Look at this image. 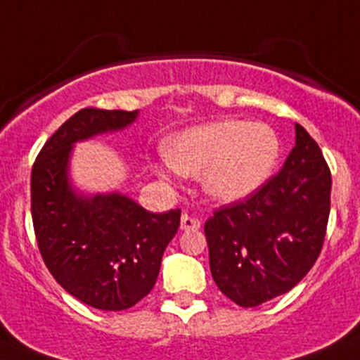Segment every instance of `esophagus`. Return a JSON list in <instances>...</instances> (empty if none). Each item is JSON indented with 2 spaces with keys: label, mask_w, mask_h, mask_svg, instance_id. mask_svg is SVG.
Segmentation results:
<instances>
[{
  "label": "esophagus",
  "mask_w": 360,
  "mask_h": 360,
  "mask_svg": "<svg viewBox=\"0 0 360 360\" xmlns=\"http://www.w3.org/2000/svg\"><path fill=\"white\" fill-rule=\"evenodd\" d=\"M200 229V221L197 218H191V216L183 214L181 216V230L188 232V230H198Z\"/></svg>",
  "instance_id": "34e87169"
}]
</instances>
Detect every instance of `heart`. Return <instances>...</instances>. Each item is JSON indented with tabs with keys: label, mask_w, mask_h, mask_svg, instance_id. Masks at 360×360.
<instances>
[{
	"label": "heart",
	"mask_w": 360,
	"mask_h": 360,
	"mask_svg": "<svg viewBox=\"0 0 360 360\" xmlns=\"http://www.w3.org/2000/svg\"><path fill=\"white\" fill-rule=\"evenodd\" d=\"M280 153V139L269 124L233 120L190 128L165 148L172 169L204 176L207 193L223 202L260 190L276 170Z\"/></svg>",
	"instance_id": "1"
}]
</instances>
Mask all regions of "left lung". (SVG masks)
I'll return each mask as SVG.
<instances>
[{
    "instance_id": "left-lung-1",
    "label": "left lung",
    "mask_w": 360,
    "mask_h": 360,
    "mask_svg": "<svg viewBox=\"0 0 360 360\" xmlns=\"http://www.w3.org/2000/svg\"><path fill=\"white\" fill-rule=\"evenodd\" d=\"M330 169L311 135L295 124L283 167L244 200L205 221L209 267L230 301L255 308L295 287L319 258L330 212Z\"/></svg>"
}]
</instances>
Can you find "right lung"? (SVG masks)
Wrapping results in <instances>:
<instances>
[{
    "instance_id": "right-lung-1",
    "label": "right lung",
    "mask_w": 360,
    "mask_h": 360,
    "mask_svg": "<svg viewBox=\"0 0 360 360\" xmlns=\"http://www.w3.org/2000/svg\"><path fill=\"white\" fill-rule=\"evenodd\" d=\"M137 112L80 109L49 137L31 170V216L45 265L70 295L103 311L131 308L153 290L181 209L149 212L120 193L77 197L66 165L73 142L124 128Z\"/></svg>"
}]
</instances>
